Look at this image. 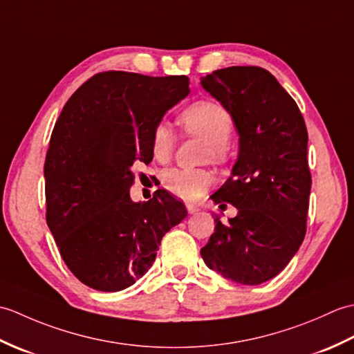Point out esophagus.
<instances>
[{
  "label": "esophagus",
  "instance_id": "1",
  "mask_svg": "<svg viewBox=\"0 0 354 354\" xmlns=\"http://www.w3.org/2000/svg\"><path fill=\"white\" fill-rule=\"evenodd\" d=\"M187 212H189L190 214L198 213L199 212V207L198 205H193V204H187Z\"/></svg>",
  "mask_w": 354,
  "mask_h": 354
}]
</instances>
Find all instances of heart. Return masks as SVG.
<instances>
[{
	"instance_id": "heart-1",
	"label": "heart",
	"mask_w": 354,
	"mask_h": 354,
	"mask_svg": "<svg viewBox=\"0 0 354 354\" xmlns=\"http://www.w3.org/2000/svg\"><path fill=\"white\" fill-rule=\"evenodd\" d=\"M179 123L185 132L207 140L205 155L216 162H227L230 158V140L234 132V120L221 103L199 100L179 114ZM176 137L171 126L160 122L150 133V153L158 162H167L175 150ZM213 175L204 169H170L164 171L162 185L173 196L184 201H198L209 185Z\"/></svg>"
}]
</instances>
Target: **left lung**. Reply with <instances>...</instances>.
Instances as JSON below:
<instances>
[{"label":"left lung","instance_id":"obj_1","mask_svg":"<svg viewBox=\"0 0 354 354\" xmlns=\"http://www.w3.org/2000/svg\"><path fill=\"white\" fill-rule=\"evenodd\" d=\"M201 84L230 112L240 135L232 175L212 196L239 213L228 223L214 216L201 255L228 280L261 284L288 266L306 236L307 127L297 102L260 66L216 70Z\"/></svg>","mask_w":354,"mask_h":354}]
</instances>
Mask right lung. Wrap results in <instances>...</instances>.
Returning <instances> with one entry per match:
<instances>
[{
  "mask_svg": "<svg viewBox=\"0 0 354 354\" xmlns=\"http://www.w3.org/2000/svg\"><path fill=\"white\" fill-rule=\"evenodd\" d=\"M189 93L185 76L103 71L65 103L44 164L45 217L65 265L88 288H129L187 216L165 190L138 204L129 190L132 165L152 161L153 126Z\"/></svg>",
  "mask_w": 354,
  "mask_h": 354,
  "instance_id": "right-lung-1",
  "label": "right lung"
}]
</instances>
